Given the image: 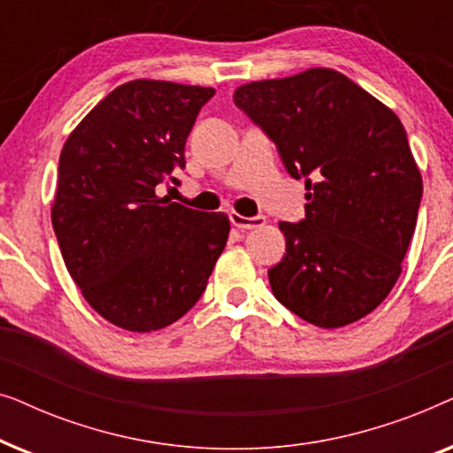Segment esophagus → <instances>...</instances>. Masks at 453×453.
Segmentation results:
<instances>
[{
  "mask_svg": "<svg viewBox=\"0 0 453 453\" xmlns=\"http://www.w3.org/2000/svg\"><path fill=\"white\" fill-rule=\"evenodd\" d=\"M233 222V226L241 228V231H245V228H257L262 226L265 219L264 216H241L239 212H231V216H228Z\"/></svg>",
  "mask_w": 453,
  "mask_h": 453,
  "instance_id": "esophagus-1",
  "label": "esophagus"
}]
</instances>
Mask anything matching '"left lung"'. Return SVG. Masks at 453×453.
I'll use <instances>...</instances> for the list:
<instances>
[{
  "instance_id": "8db88e82",
  "label": "left lung",
  "mask_w": 453,
  "mask_h": 453,
  "mask_svg": "<svg viewBox=\"0 0 453 453\" xmlns=\"http://www.w3.org/2000/svg\"><path fill=\"white\" fill-rule=\"evenodd\" d=\"M234 104L305 177V220L280 222L287 256L268 272L272 293L318 327L369 315L398 280L423 197L398 115L330 67L243 84Z\"/></svg>"
}]
</instances>
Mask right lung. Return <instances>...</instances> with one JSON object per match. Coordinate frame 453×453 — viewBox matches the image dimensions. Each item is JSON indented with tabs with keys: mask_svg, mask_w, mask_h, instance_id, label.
Returning <instances> with one entry per match:
<instances>
[{
	"mask_svg": "<svg viewBox=\"0 0 453 453\" xmlns=\"http://www.w3.org/2000/svg\"><path fill=\"white\" fill-rule=\"evenodd\" d=\"M214 88L132 80L65 140L51 206L65 268L88 305L127 332L171 326L196 305L231 222L158 196Z\"/></svg>",
	"mask_w": 453,
	"mask_h": 453,
	"instance_id": "add662e5",
	"label": "right lung"
}]
</instances>
